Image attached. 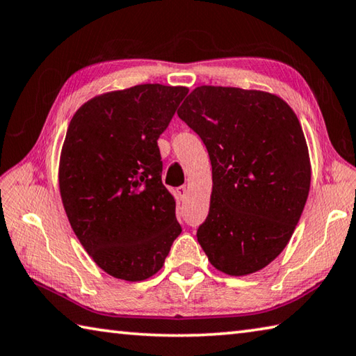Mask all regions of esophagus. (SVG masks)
Segmentation results:
<instances>
[{"label": "esophagus", "mask_w": 356, "mask_h": 356, "mask_svg": "<svg viewBox=\"0 0 356 356\" xmlns=\"http://www.w3.org/2000/svg\"><path fill=\"white\" fill-rule=\"evenodd\" d=\"M178 195H179V198L188 197V188H186V186H181V188H178Z\"/></svg>", "instance_id": "34e87169"}]
</instances>
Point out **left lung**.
I'll return each instance as SVG.
<instances>
[{"mask_svg":"<svg viewBox=\"0 0 356 356\" xmlns=\"http://www.w3.org/2000/svg\"><path fill=\"white\" fill-rule=\"evenodd\" d=\"M178 117L213 165L209 214L197 229L209 263L234 277L261 270L288 245L308 198L300 122L272 93L214 86L197 87Z\"/></svg>","mask_w":356,"mask_h":356,"instance_id":"8db88e82","label":"left lung"}]
</instances>
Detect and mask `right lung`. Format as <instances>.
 I'll list each match as a JSON object with an SVG mask.
<instances>
[{"instance_id": "right-lung-1", "label": "right lung", "mask_w": 356, "mask_h": 356, "mask_svg": "<svg viewBox=\"0 0 356 356\" xmlns=\"http://www.w3.org/2000/svg\"><path fill=\"white\" fill-rule=\"evenodd\" d=\"M186 95V87L134 86L92 98L68 124L62 203L86 252L115 278L154 275L181 233L158 139Z\"/></svg>"}]
</instances>
